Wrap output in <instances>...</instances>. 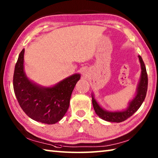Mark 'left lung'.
<instances>
[{
	"mask_svg": "<svg viewBox=\"0 0 158 158\" xmlns=\"http://www.w3.org/2000/svg\"><path fill=\"white\" fill-rule=\"evenodd\" d=\"M139 59L141 67V79L139 84L138 85L137 95H136L135 98L130 102L129 106L126 110L116 112L105 111L99 106L94 97L93 96L92 97V102L94 110L98 116L101 118L102 119L109 122H123L127 120L128 118L132 116L142 105L144 99L146 98L147 89H148V74H147L145 64H144L142 58L140 56H139Z\"/></svg>",
	"mask_w": 158,
	"mask_h": 158,
	"instance_id": "obj_1",
	"label": "left lung"
}]
</instances>
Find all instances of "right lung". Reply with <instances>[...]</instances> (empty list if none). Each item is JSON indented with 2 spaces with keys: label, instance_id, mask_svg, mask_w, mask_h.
Listing matches in <instances>:
<instances>
[{
  "label": "right lung",
  "instance_id": "right-lung-1",
  "mask_svg": "<svg viewBox=\"0 0 158 158\" xmlns=\"http://www.w3.org/2000/svg\"><path fill=\"white\" fill-rule=\"evenodd\" d=\"M23 55L24 49L19 55L13 76V88L18 102L31 118L42 123L54 124L68 111L72 93L80 74H73L53 87H40L26 77Z\"/></svg>",
  "mask_w": 158,
  "mask_h": 158
}]
</instances>
